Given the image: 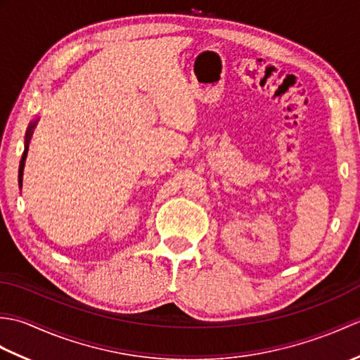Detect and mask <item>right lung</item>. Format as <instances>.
Masks as SVG:
<instances>
[{
  "label": "right lung",
  "instance_id": "right-lung-1",
  "mask_svg": "<svg viewBox=\"0 0 360 360\" xmlns=\"http://www.w3.org/2000/svg\"><path fill=\"white\" fill-rule=\"evenodd\" d=\"M38 119H35L34 122H30V125L27 128L26 131V137H25V153H22V158H21V162H20V170H18V184H20V188L22 186V170H25V162H26V158H27V150H29V141L30 137H32V133H34V128L37 125Z\"/></svg>",
  "mask_w": 360,
  "mask_h": 360
}]
</instances>
